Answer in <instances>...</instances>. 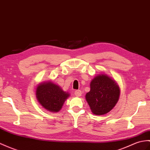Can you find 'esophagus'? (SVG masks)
<instances>
[{
	"label": "esophagus",
	"mask_w": 150,
	"mask_h": 150,
	"mask_svg": "<svg viewBox=\"0 0 150 150\" xmlns=\"http://www.w3.org/2000/svg\"><path fill=\"white\" fill-rule=\"evenodd\" d=\"M75 95L76 96L80 97L82 95V91H81V90H76V91H75Z\"/></svg>",
	"instance_id": "obj_1"
}]
</instances>
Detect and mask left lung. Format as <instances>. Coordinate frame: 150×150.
<instances>
[{"instance_id":"left-lung-1","label":"left lung","mask_w":150,"mask_h":150,"mask_svg":"<svg viewBox=\"0 0 150 150\" xmlns=\"http://www.w3.org/2000/svg\"><path fill=\"white\" fill-rule=\"evenodd\" d=\"M90 91L86 95V100L93 114L96 116L110 112L119 100L120 86L107 74L96 75L90 83Z\"/></svg>"}]
</instances>
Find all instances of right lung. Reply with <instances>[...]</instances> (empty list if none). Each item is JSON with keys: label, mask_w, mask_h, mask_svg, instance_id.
<instances>
[{"label": "right lung", "mask_w": 150, "mask_h": 150, "mask_svg": "<svg viewBox=\"0 0 150 150\" xmlns=\"http://www.w3.org/2000/svg\"><path fill=\"white\" fill-rule=\"evenodd\" d=\"M69 93L62 89L60 86L51 81L41 82L36 90V98L41 105L50 112L56 113L60 110Z\"/></svg>", "instance_id": "right-lung-1"}]
</instances>
